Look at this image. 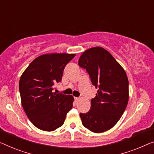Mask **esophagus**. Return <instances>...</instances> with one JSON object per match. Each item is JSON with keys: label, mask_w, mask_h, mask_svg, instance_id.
<instances>
[{"label": "esophagus", "mask_w": 154, "mask_h": 154, "mask_svg": "<svg viewBox=\"0 0 154 154\" xmlns=\"http://www.w3.org/2000/svg\"><path fill=\"white\" fill-rule=\"evenodd\" d=\"M79 100V97H75V100L76 101V102H77V101Z\"/></svg>", "instance_id": "34e87169"}]
</instances>
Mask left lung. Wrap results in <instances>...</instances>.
Here are the masks:
<instances>
[{
  "label": "left lung",
  "mask_w": 154,
  "mask_h": 154,
  "mask_svg": "<svg viewBox=\"0 0 154 154\" xmlns=\"http://www.w3.org/2000/svg\"><path fill=\"white\" fill-rule=\"evenodd\" d=\"M78 64L86 69L98 88L88 113H80L82 125L94 133L109 130L118 122L128 101V80L125 70L109 52L92 48L81 55Z\"/></svg>",
  "instance_id": "obj_1"
}]
</instances>
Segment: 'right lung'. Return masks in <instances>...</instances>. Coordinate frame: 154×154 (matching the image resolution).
<instances>
[{
	"instance_id": "add662e5",
	"label": "right lung",
	"mask_w": 154,
	"mask_h": 154,
	"mask_svg": "<svg viewBox=\"0 0 154 154\" xmlns=\"http://www.w3.org/2000/svg\"><path fill=\"white\" fill-rule=\"evenodd\" d=\"M75 54L53 53L36 57L19 81L21 104L27 118L36 127L52 131L61 127L72 107V95L52 92L61 81L64 68Z\"/></svg>"
}]
</instances>
